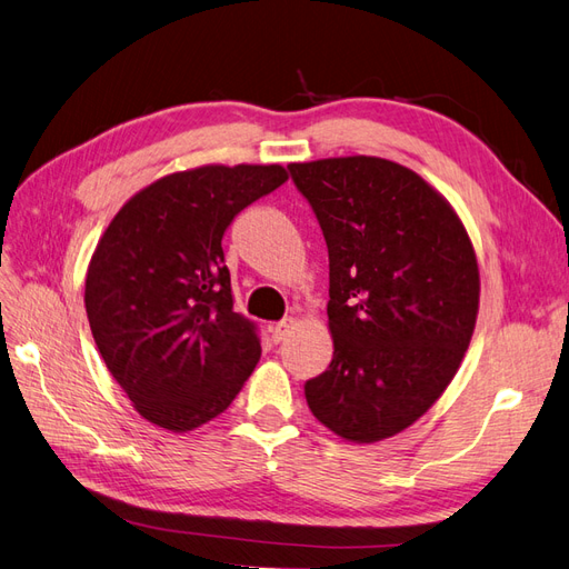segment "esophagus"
<instances>
[{
	"mask_svg": "<svg viewBox=\"0 0 569 569\" xmlns=\"http://www.w3.org/2000/svg\"><path fill=\"white\" fill-rule=\"evenodd\" d=\"M291 330H295V320H291V318H284V320H280V322L270 325V335H272V341H274V343L284 341V339L291 335Z\"/></svg>",
	"mask_w": 569,
	"mask_h": 569,
	"instance_id": "1",
	"label": "esophagus"
}]
</instances>
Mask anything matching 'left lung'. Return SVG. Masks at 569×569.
<instances>
[{
  "instance_id": "left-lung-1",
  "label": "left lung",
  "mask_w": 569,
  "mask_h": 569,
  "mask_svg": "<svg viewBox=\"0 0 569 569\" xmlns=\"http://www.w3.org/2000/svg\"><path fill=\"white\" fill-rule=\"evenodd\" d=\"M330 253L332 363L303 385L335 435L370 443L416 422L472 339L477 258L456 211L412 170L375 157L289 163Z\"/></svg>"
}]
</instances>
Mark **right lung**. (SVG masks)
Here are the masks:
<instances>
[{
  "label": "right lung",
  "mask_w": 569,
  "mask_h": 569,
  "mask_svg": "<svg viewBox=\"0 0 569 569\" xmlns=\"http://www.w3.org/2000/svg\"><path fill=\"white\" fill-rule=\"evenodd\" d=\"M287 180L282 166H203L157 180L116 213L84 308L113 380L149 422L187 432L220 416L261 343L232 308L222 237Z\"/></svg>",
  "instance_id": "1"
}]
</instances>
